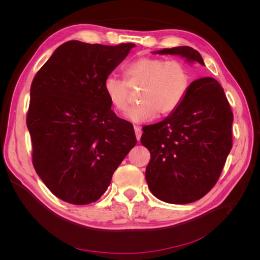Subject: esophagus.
<instances>
[{
	"mask_svg": "<svg viewBox=\"0 0 260 260\" xmlns=\"http://www.w3.org/2000/svg\"><path fill=\"white\" fill-rule=\"evenodd\" d=\"M135 132H136L137 140L140 141L141 136H142V130H141V127H139V125H135Z\"/></svg>",
	"mask_w": 260,
	"mask_h": 260,
	"instance_id": "34e87169",
	"label": "esophagus"
}]
</instances>
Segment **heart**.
<instances>
[{"label":"heart","mask_w":260,"mask_h":260,"mask_svg":"<svg viewBox=\"0 0 260 260\" xmlns=\"http://www.w3.org/2000/svg\"><path fill=\"white\" fill-rule=\"evenodd\" d=\"M124 79L108 76L103 83L107 100L117 112L124 113L130 104L131 91L140 89L139 105L128 113L137 123L169 116L182 104L191 85L190 69L182 60L143 56L125 67Z\"/></svg>","instance_id":"heart-1"}]
</instances>
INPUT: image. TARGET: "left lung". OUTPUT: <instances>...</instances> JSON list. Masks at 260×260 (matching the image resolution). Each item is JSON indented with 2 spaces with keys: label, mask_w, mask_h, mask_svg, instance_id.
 Instances as JSON below:
<instances>
[{
  "label": "left lung",
  "mask_w": 260,
  "mask_h": 260,
  "mask_svg": "<svg viewBox=\"0 0 260 260\" xmlns=\"http://www.w3.org/2000/svg\"><path fill=\"white\" fill-rule=\"evenodd\" d=\"M204 65L190 46L164 49ZM233 113L220 83L210 77L194 80L182 104L166 119L143 128L141 143L151 153L145 178L157 199L188 204L205 196L221 175L232 148Z\"/></svg>",
  "instance_id": "obj_1"
}]
</instances>
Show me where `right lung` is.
<instances>
[{
	"label": "right lung",
	"mask_w": 260,
	"mask_h": 260,
	"mask_svg": "<svg viewBox=\"0 0 260 260\" xmlns=\"http://www.w3.org/2000/svg\"><path fill=\"white\" fill-rule=\"evenodd\" d=\"M135 46L68 41L34 78L26 119L32 164L61 201L100 200L137 144L133 125L117 117L103 90L105 78Z\"/></svg>",
	"instance_id": "obj_1"
}]
</instances>
